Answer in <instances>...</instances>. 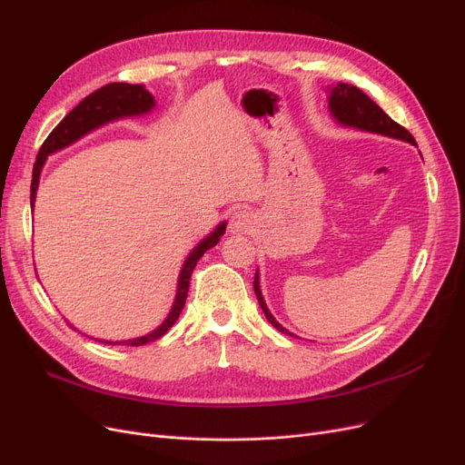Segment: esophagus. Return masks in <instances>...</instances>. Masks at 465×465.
Returning a JSON list of instances; mask_svg holds the SVG:
<instances>
[{"mask_svg": "<svg viewBox=\"0 0 465 465\" xmlns=\"http://www.w3.org/2000/svg\"><path fill=\"white\" fill-rule=\"evenodd\" d=\"M254 220L252 214L245 209H237L232 216H230V223H228V232L230 233H249L252 232Z\"/></svg>", "mask_w": 465, "mask_h": 465, "instance_id": "34e87169", "label": "esophagus"}]
</instances>
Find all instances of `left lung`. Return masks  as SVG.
<instances>
[{
  "label": "left lung",
  "mask_w": 465,
  "mask_h": 465,
  "mask_svg": "<svg viewBox=\"0 0 465 465\" xmlns=\"http://www.w3.org/2000/svg\"><path fill=\"white\" fill-rule=\"evenodd\" d=\"M326 92H328V109H330V114L333 116L337 126L358 130V132L377 134V135H384V137H392V139H398V141H403V143L417 146V141H414V137L403 126H400L398 122L390 118L371 100V97L368 94H363L360 88H356L352 84H347V83H337V84H328ZM254 294L258 298V303H260V307L265 314V319L270 321V324L273 328H277L284 335L298 337L296 333L288 331L282 324H279L275 316L272 314V311L267 309V303L263 300L262 288H260V272L258 270H256V275H254Z\"/></svg>",
  "instance_id": "8db88e82"
}]
</instances>
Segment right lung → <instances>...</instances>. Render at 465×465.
<instances>
[{"mask_svg": "<svg viewBox=\"0 0 465 465\" xmlns=\"http://www.w3.org/2000/svg\"><path fill=\"white\" fill-rule=\"evenodd\" d=\"M156 107L154 95L144 88V84H128V83H111L100 90H95L94 94L86 95L84 100L73 109L60 124L51 132V135L46 137L43 146L37 153V160L34 163V175H32V192H30V203L32 209L35 207V198H37V188H39V179H41V171L46 162V158L67 149L69 144L77 143L90 132L102 128L105 124H111L114 120L122 118H135V116H144L149 114ZM226 220H223L207 237H203L198 245H195L190 254L186 256L181 273L177 279V292H175V300L173 305H171L165 321L153 331L134 337V339H124V341H107V339H95L102 341L105 345H126V347H139L153 343V341L160 339L171 326H173L179 319V314L186 303L188 296V286H190V277L195 263L200 262V258L213 249L220 237L226 232ZM75 330V328H73ZM94 339V337H92Z\"/></svg>", "mask_w": 465, "mask_h": 465, "instance_id": "add662e5", "label": "right lung"}]
</instances>
